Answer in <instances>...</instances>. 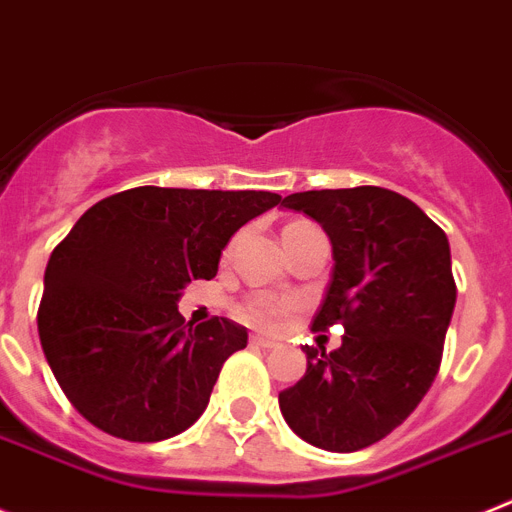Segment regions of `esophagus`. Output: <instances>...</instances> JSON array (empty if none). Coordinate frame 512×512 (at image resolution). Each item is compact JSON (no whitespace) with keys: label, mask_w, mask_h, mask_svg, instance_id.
Masks as SVG:
<instances>
[{"label":"esophagus","mask_w":512,"mask_h":512,"mask_svg":"<svg viewBox=\"0 0 512 512\" xmlns=\"http://www.w3.org/2000/svg\"><path fill=\"white\" fill-rule=\"evenodd\" d=\"M250 342L252 345H257V348H278V342L270 340V337H262V335H252Z\"/></svg>","instance_id":"34e87169"}]
</instances>
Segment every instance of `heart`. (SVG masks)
<instances>
[{"mask_svg": "<svg viewBox=\"0 0 512 512\" xmlns=\"http://www.w3.org/2000/svg\"><path fill=\"white\" fill-rule=\"evenodd\" d=\"M293 226V224H291ZM296 309V301L273 299V296H255L242 306V319H247L255 327H275L283 317H288Z\"/></svg>", "mask_w": 512, "mask_h": 512, "instance_id": "heart-1", "label": "heart"}]
</instances>
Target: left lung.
Wrapping results in <instances>:
<instances>
[{
  "mask_svg": "<svg viewBox=\"0 0 512 512\" xmlns=\"http://www.w3.org/2000/svg\"><path fill=\"white\" fill-rule=\"evenodd\" d=\"M283 206L317 221L332 244V281L311 330L342 324V345H306V373L278 394L288 428L350 453L415 412L441 368L456 306L451 247L420 206L386 188L306 190Z\"/></svg>",
  "mask_w": 512,
  "mask_h": 512,
  "instance_id": "1",
  "label": "left lung"
}]
</instances>
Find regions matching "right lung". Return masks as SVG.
Returning <instances> with one entry per match:
<instances>
[{
	"instance_id": "right-lung-1",
	"label": "right lung",
	"mask_w": 512,
	"mask_h": 512,
	"mask_svg": "<svg viewBox=\"0 0 512 512\" xmlns=\"http://www.w3.org/2000/svg\"><path fill=\"white\" fill-rule=\"evenodd\" d=\"M281 203L268 190L131 188L84 211L51 252L38 335L95 428L133 443L188 430L247 327L185 322L182 288L211 281L234 231Z\"/></svg>"
}]
</instances>
